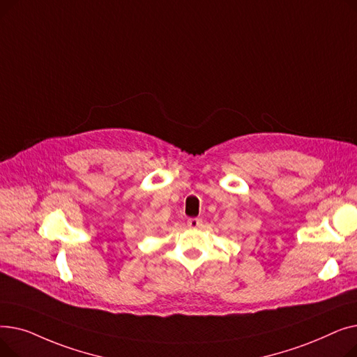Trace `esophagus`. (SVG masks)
<instances>
[{
  "instance_id": "1",
  "label": "esophagus",
  "mask_w": 357,
  "mask_h": 357,
  "mask_svg": "<svg viewBox=\"0 0 357 357\" xmlns=\"http://www.w3.org/2000/svg\"><path fill=\"white\" fill-rule=\"evenodd\" d=\"M186 224H188L190 229H198L202 226V220L201 218H188Z\"/></svg>"
}]
</instances>
